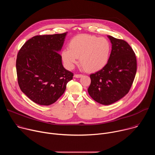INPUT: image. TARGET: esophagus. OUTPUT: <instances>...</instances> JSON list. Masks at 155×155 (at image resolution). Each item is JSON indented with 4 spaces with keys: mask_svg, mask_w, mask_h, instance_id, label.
Returning a JSON list of instances; mask_svg holds the SVG:
<instances>
[{
    "mask_svg": "<svg viewBox=\"0 0 155 155\" xmlns=\"http://www.w3.org/2000/svg\"><path fill=\"white\" fill-rule=\"evenodd\" d=\"M83 77V75H81V74H75V75H74V77H75V78H81V77Z\"/></svg>",
    "mask_w": 155,
    "mask_h": 155,
    "instance_id": "1",
    "label": "esophagus"
}]
</instances>
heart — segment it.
Returning <instances> with one entry per match:
<instances>
[{
  "mask_svg": "<svg viewBox=\"0 0 155 155\" xmlns=\"http://www.w3.org/2000/svg\"><path fill=\"white\" fill-rule=\"evenodd\" d=\"M111 51L110 41L104 37L81 34L72 38L69 43L68 49L61 53L62 59L68 69L80 63L84 69L96 72L102 69L107 64Z\"/></svg>",
  "mask_w": 155,
  "mask_h": 155,
  "instance_id": "obj_1",
  "label": "heart"
}]
</instances>
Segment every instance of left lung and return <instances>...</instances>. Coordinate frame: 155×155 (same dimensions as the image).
<instances>
[{
  "label": "left lung",
  "mask_w": 155,
  "mask_h": 155,
  "mask_svg": "<svg viewBox=\"0 0 155 155\" xmlns=\"http://www.w3.org/2000/svg\"><path fill=\"white\" fill-rule=\"evenodd\" d=\"M112 51L107 64L90 75L88 93L97 102L110 105L126 95L134 81L137 71L135 53L123 40L107 35Z\"/></svg>",
  "instance_id": "left-lung-1"
}]
</instances>
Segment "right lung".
I'll list each match as a JSON object with an SVG mask.
<instances>
[{"label": "right lung", "mask_w": 155, "mask_h": 155, "mask_svg": "<svg viewBox=\"0 0 155 155\" xmlns=\"http://www.w3.org/2000/svg\"><path fill=\"white\" fill-rule=\"evenodd\" d=\"M68 33L34 36L19 50L16 62L21 90L41 105L54 103L73 74L62 65L59 52Z\"/></svg>", "instance_id": "1"}]
</instances>
